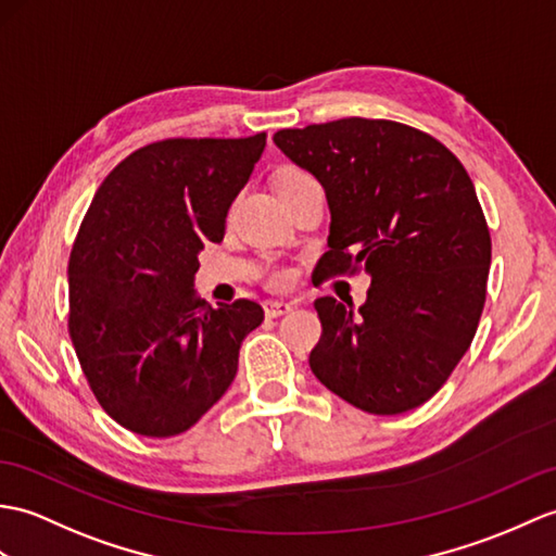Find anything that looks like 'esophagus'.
Segmentation results:
<instances>
[{
    "label": "esophagus",
    "instance_id": "34e87169",
    "mask_svg": "<svg viewBox=\"0 0 556 556\" xmlns=\"http://www.w3.org/2000/svg\"><path fill=\"white\" fill-rule=\"evenodd\" d=\"M291 303H287V301H265L263 303V309H265V315L267 317H279V315H287V313H291Z\"/></svg>",
    "mask_w": 556,
    "mask_h": 556
}]
</instances>
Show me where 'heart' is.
I'll return each mask as SVG.
<instances>
[{
    "mask_svg": "<svg viewBox=\"0 0 556 556\" xmlns=\"http://www.w3.org/2000/svg\"><path fill=\"white\" fill-rule=\"evenodd\" d=\"M305 177H309V175L299 170V167H283V170L275 177V189L281 191V189H287L295 182H301V179H305ZM289 279H291V275L283 273V269H281V273H275L273 277H269V283H275V287H287Z\"/></svg>",
    "mask_w": 556,
    "mask_h": 556,
    "instance_id": "obj_1",
    "label": "heart"
}]
</instances>
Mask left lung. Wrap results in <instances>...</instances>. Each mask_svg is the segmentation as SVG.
Listing matches in <instances>:
<instances>
[{
	"instance_id": "left-lung-1",
	"label": "left lung",
	"mask_w": 556,
	"mask_h": 556,
	"mask_svg": "<svg viewBox=\"0 0 556 556\" xmlns=\"http://www.w3.org/2000/svg\"><path fill=\"white\" fill-rule=\"evenodd\" d=\"M275 144L325 187V281L369 273L357 313L333 295L309 369L369 415H400L450 379L485 305L490 229L471 177L453 151L395 121L341 118L279 130Z\"/></svg>"
}]
</instances>
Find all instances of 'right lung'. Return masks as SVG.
Listing matches in <instances>:
<instances>
[{
	"label": "right lung",
	"mask_w": 556,
	"mask_h": 556,
	"mask_svg": "<svg viewBox=\"0 0 556 556\" xmlns=\"http://www.w3.org/2000/svg\"><path fill=\"white\" fill-rule=\"evenodd\" d=\"M265 132L173 137L132 151L103 179L68 261V333L103 412L123 429H191L237 377L263 307L205 305L193 291L203 243L225 237Z\"/></svg>",
	"instance_id": "add662e5"
}]
</instances>
